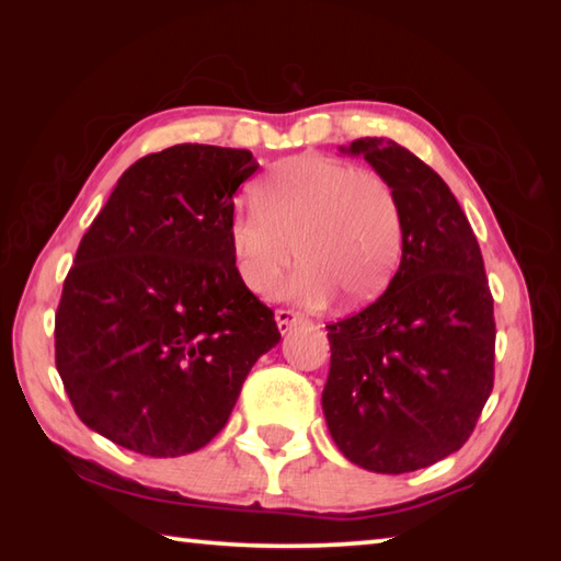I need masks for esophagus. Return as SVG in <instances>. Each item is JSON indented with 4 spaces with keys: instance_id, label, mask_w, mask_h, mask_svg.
I'll use <instances>...</instances> for the list:
<instances>
[{
    "instance_id": "esophagus-1",
    "label": "esophagus",
    "mask_w": 561,
    "mask_h": 561,
    "mask_svg": "<svg viewBox=\"0 0 561 561\" xmlns=\"http://www.w3.org/2000/svg\"><path fill=\"white\" fill-rule=\"evenodd\" d=\"M274 319H277V327L282 334H287V331L297 324V321H301L304 317L299 314V311H291V309H277V314H274Z\"/></svg>"
}]
</instances>
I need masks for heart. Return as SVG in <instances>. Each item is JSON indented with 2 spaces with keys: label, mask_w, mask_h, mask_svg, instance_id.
I'll list each match as a JSON object with an SVG mask.
<instances>
[{
  "label": "heart",
  "mask_w": 561,
  "mask_h": 561,
  "mask_svg": "<svg viewBox=\"0 0 561 561\" xmlns=\"http://www.w3.org/2000/svg\"><path fill=\"white\" fill-rule=\"evenodd\" d=\"M230 250L242 284L272 294L299 257L287 294L324 304L376 299L401 262L403 210L388 180L321 156L291 158L257 187V205L232 215Z\"/></svg>",
  "instance_id": "b5f03b06"
}]
</instances>
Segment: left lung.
I'll use <instances>...</instances> for the list:
<instances>
[{
    "label": "left lung",
    "mask_w": 561,
    "mask_h": 561,
    "mask_svg": "<svg viewBox=\"0 0 561 561\" xmlns=\"http://www.w3.org/2000/svg\"><path fill=\"white\" fill-rule=\"evenodd\" d=\"M403 210L388 289L329 324L321 393L329 433L358 468L401 474L448 458L474 431L495 381V317L480 244L445 180L388 138H358Z\"/></svg>",
    "instance_id": "8db88e82"
}]
</instances>
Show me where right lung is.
Masks as SVG:
<instances>
[{
  "mask_svg": "<svg viewBox=\"0 0 561 561\" xmlns=\"http://www.w3.org/2000/svg\"><path fill=\"white\" fill-rule=\"evenodd\" d=\"M250 150L180 144L118 178L83 234L56 311L76 415L121 448L178 458L225 428L250 368L279 344L240 279L227 225Z\"/></svg>",
  "mask_w": 561,
  "mask_h": 561,
  "instance_id": "right-lung-1",
  "label": "right lung"
}]
</instances>
